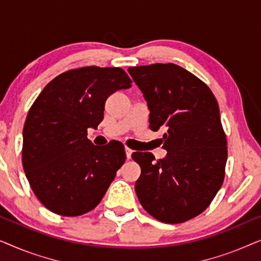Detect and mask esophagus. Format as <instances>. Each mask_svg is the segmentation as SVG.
I'll use <instances>...</instances> for the list:
<instances>
[{
	"mask_svg": "<svg viewBox=\"0 0 261 261\" xmlns=\"http://www.w3.org/2000/svg\"><path fill=\"white\" fill-rule=\"evenodd\" d=\"M132 153H133V151H132L129 147H126V156H127L128 160L132 158Z\"/></svg>",
	"mask_w": 261,
	"mask_h": 261,
	"instance_id": "34e87169",
	"label": "esophagus"
}]
</instances>
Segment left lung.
<instances>
[{"label":"left lung","mask_w":261,"mask_h":261,"mask_svg":"<svg viewBox=\"0 0 261 261\" xmlns=\"http://www.w3.org/2000/svg\"><path fill=\"white\" fill-rule=\"evenodd\" d=\"M144 92L149 128L163 129L164 159L134 152L141 167L135 183L141 205L160 222L183 223L210 205L222 187L227 138L219 103L204 82L176 64L128 67Z\"/></svg>","instance_id":"left-lung-1"}]
</instances>
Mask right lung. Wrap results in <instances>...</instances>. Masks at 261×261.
Returning <instances> with one entry per match:
<instances>
[{
    "instance_id": "right-lung-1",
    "label": "right lung",
    "mask_w": 261,
    "mask_h": 261,
    "mask_svg": "<svg viewBox=\"0 0 261 261\" xmlns=\"http://www.w3.org/2000/svg\"><path fill=\"white\" fill-rule=\"evenodd\" d=\"M121 67L85 66L60 73L40 92L23 127L22 165L32 190L49 212L74 217L95 209L126 160L119 141L88 139L107 98L132 87Z\"/></svg>"
}]
</instances>
